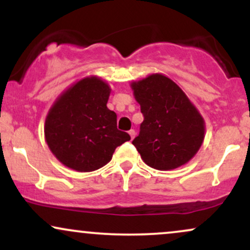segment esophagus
I'll use <instances>...</instances> for the list:
<instances>
[{"mask_svg":"<svg viewBox=\"0 0 250 250\" xmlns=\"http://www.w3.org/2000/svg\"><path fill=\"white\" fill-rule=\"evenodd\" d=\"M129 135H130L131 140H133L134 137H135V135H136V133H135V130H134V129H130V130H129Z\"/></svg>","mask_w":250,"mask_h":250,"instance_id":"34e87169","label":"esophagus"}]
</instances>
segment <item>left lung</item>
<instances>
[{
  "label": "left lung",
  "instance_id": "left-lung-1",
  "mask_svg": "<svg viewBox=\"0 0 250 250\" xmlns=\"http://www.w3.org/2000/svg\"><path fill=\"white\" fill-rule=\"evenodd\" d=\"M143 114L133 145L149 167L171 170L190 161L205 140V120L185 91L163 74L130 84Z\"/></svg>",
  "mask_w": 250,
  "mask_h": 250
}]
</instances>
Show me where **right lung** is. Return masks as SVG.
Listing matches in <instances>:
<instances>
[{
	"mask_svg": "<svg viewBox=\"0 0 250 250\" xmlns=\"http://www.w3.org/2000/svg\"><path fill=\"white\" fill-rule=\"evenodd\" d=\"M111 89L97 76L71 84L48 111L44 137L54 156L65 167L88 173L105 166L115 149L130 140L116 127V114L108 109Z\"/></svg>",
	"mask_w": 250,
	"mask_h": 250,
	"instance_id": "right-lung-1",
	"label": "right lung"
}]
</instances>
